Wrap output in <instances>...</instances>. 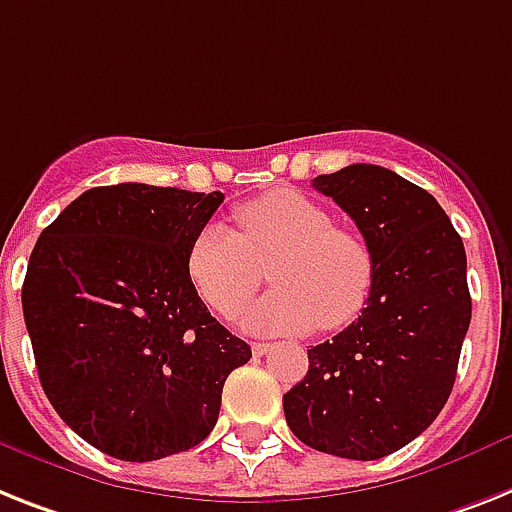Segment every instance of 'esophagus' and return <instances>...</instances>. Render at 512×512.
I'll list each match as a JSON object with an SVG mask.
<instances>
[{"mask_svg":"<svg viewBox=\"0 0 512 512\" xmlns=\"http://www.w3.org/2000/svg\"><path fill=\"white\" fill-rule=\"evenodd\" d=\"M272 348H274L272 342H253V345H251L253 356H266V353H269Z\"/></svg>","mask_w":512,"mask_h":512,"instance_id":"34e87169","label":"esophagus"}]
</instances>
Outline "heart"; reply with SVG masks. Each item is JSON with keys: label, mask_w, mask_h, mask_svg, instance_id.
<instances>
[{"label": "heart", "mask_w": 512, "mask_h": 512, "mask_svg": "<svg viewBox=\"0 0 512 512\" xmlns=\"http://www.w3.org/2000/svg\"><path fill=\"white\" fill-rule=\"evenodd\" d=\"M240 235L222 222L198 230L188 274L211 311L235 316L264 282L277 287L243 319L256 332L342 329L356 322L374 287V256L356 232L298 190H266L238 209Z\"/></svg>", "instance_id": "obj_1"}]
</instances>
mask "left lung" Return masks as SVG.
I'll return each mask as SVG.
<instances>
[{
  "label": "left lung",
  "mask_w": 512,
  "mask_h": 512,
  "mask_svg": "<svg viewBox=\"0 0 512 512\" xmlns=\"http://www.w3.org/2000/svg\"><path fill=\"white\" fill-rule=\"evenodd\" d=\"M348 211L374 256L358 322L308 350V374L285 392L303 445L377 460L432 424L453 392L471 324L466 248L432 193L377 164L314 177Z\"/></svg>",
  "instance_id": "obj_1"
}]
</instances>
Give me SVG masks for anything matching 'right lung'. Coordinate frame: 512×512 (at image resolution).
I'll list each match as a JSON object with an SVG mask.
<instances>
[{
	"instance_id": "1",
	"label": "right lung",
	"mask_w": 512,
	"mask_h": 512,
	"mask_svg": "<svg viewBox=\"0 0 512 512\" xmlns=\"http://www.w3.org/2000/svg\"><path fill=\"white\" fill-rule=\"evenodd\" d=\"M225 196L101 185L38 238L23 316L46 398L75 434L146 463L204 442L251 358L198 298L188 251Z\"/></svg>"
}]
</instances>
